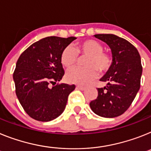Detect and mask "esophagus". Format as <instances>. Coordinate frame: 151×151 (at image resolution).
<instances>
[{"label":"esophagus","mask_w":151,"mask_h":151,"mask_svg":"<svg viewBox=\"0 0 151 151\" xmlns=\"http://www.w3.org/2000/svg\"><path fill=\"white\" fill-rule=\"evenodd\" d=\"M76 88H78V89H80V90H85L86 89V87L85 86H77Z\"/></svg>","instance_id":"1"}]
</instances>
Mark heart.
Instances as JSON below:
<instances>
[{"label":"heart","instance_id":"1","mask_svg":"<svg viewBox=\"0 0 151 151\" xmlns=\"http://www.w3.org/2000/svg\"><path fill=\"white\" fill-rule=\"evenodd\" d=\"M78 56H85V67H75L65 74L67 82L76 84H88L97 76L98 71L105 73L112 63V57L103 51L102 45L95 40H86L78 42L74 49L67 46L62 51L60 61L63 66L71 68L78 61Z\"/></svg>","mask_w":151,"mask_h":151}]
</instances>
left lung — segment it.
<instances>
[{
    "mask_svg": "<svg viewBox=\"0 0 151 151\" xmlns=\"http://www.w3.org/2000/svg\"><path fill=\"white\" fill-rule=\"evenodd\" d=\"M95 37L106 42L112 53V63L100 79L107 82L99 88L98 97L90 102L93 112L104 118H115L131 106L140 86L142 65L135 46L114 34H95Z\"/></svg>",
    "mask_w": 151,
    "mask_h": 151,
    "instance_id": "obj_1",
    "label": "left lung"
}]
</instances>
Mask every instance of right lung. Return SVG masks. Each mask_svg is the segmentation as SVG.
Returning a JSON list of instances; mask_svg holds the SVG:
<instances>
[{"mask_svg":"<svg viewBox=\"0 0 151 151\" xmlns=\"http://www.w3.org/2000/svg\"><path fill=\"white\" fill-rule=\"evenodd\" d=\"M76 37H48L41 39L22 52L13 78L15 91L27 114L39 122H50L65 110L68 96L75 85L55 84L65 74L61 52ZM50 84L54 86L50 88Z\"/></svg>","mask_w":151,"mask_h":151,"instance_id":"right-lung-1","label":"right lung"}]
</instances>
